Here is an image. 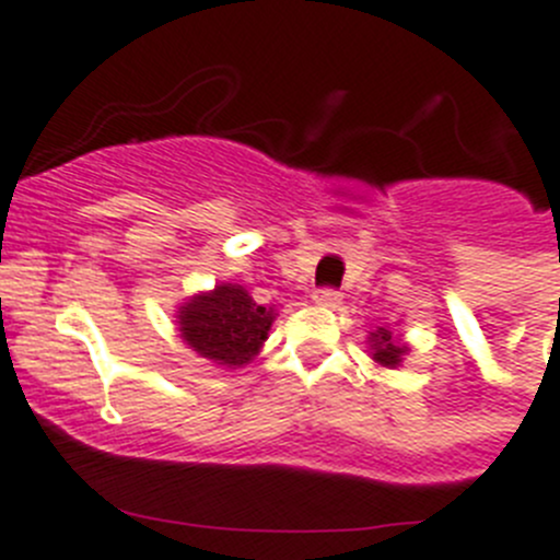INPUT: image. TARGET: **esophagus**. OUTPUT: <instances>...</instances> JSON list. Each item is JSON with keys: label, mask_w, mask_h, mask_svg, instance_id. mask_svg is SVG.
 I'll list each match as a JSON object with an SVG mask.
<instances>
[{"label": "esophagus", "mask_w": 560, "mask_h": 560, "mask_svg": "<svg viewBox=\"0 0 560 560\" xmlns=\"http://www.w3.org/2000/svg\"><path fill=\"white\" fill-rule=\"evenodd\" d=\"M312 298H315V304H317V306H328V310H334V306H339V301H342V295H339L337 290H328V287H323V290H317Z\"/></svg>", "instance_id": "esophagus-1"}]
</instances>
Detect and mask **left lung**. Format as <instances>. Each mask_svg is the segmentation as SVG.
<instances>
[{
	"label": "left lung",
	"mask_w": 560,
	"mask_h": 560,
	"mask_svg": "<svg viewBox=\"0 0 560 560\" xmlns=\"http://www.w3.org/2000/svg\"><path fill=\"white\" fill-rule=\"evenodd\" d=\"M368 342L370 353H373V362H378L381 368H398L406 353H409V345L400 342L398 337H392V331L386 326L375 328L368 337Z\"/></svg>",
	"instance_id": "obj_1"
}]
</instances>
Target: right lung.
I'll return each mask as SVG.
<instances>
[{
  "label": "right lung",
  "instance_id": "add662e5",
  "mask_svg": "<svg viewBox=\"0 0 560 560\" xmlns=\"http://www.w3.org/2000/svg\"><path fill=\"white\" fill-rule=\"evenodd\" d=\"M276 315L240 284H218L179 306V334L198 357L221 368H243L259 353Z\"/></svg>",
  "mask_w": 560,
  "mask_h": 560
}]
</instances>
